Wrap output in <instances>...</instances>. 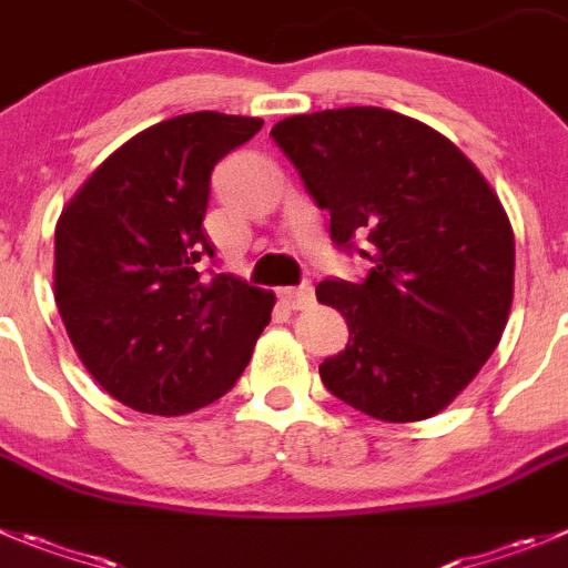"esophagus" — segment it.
I'll return each mask as SVG.
<instances>
[{
  "mask_svg": "<svg viewBox=\"0 0 568 568\" xmlns=\"http://www.w3.org/2000/svg\"><path fill=\"white\" fill-rule=\"evenodd\" d=\"M280 302L291 311H305L314 305V285H300V288H280Z\"/></svg>",
  "mask_w": 568,
  "mask_h": 568,
  "instance_id": "1",
  "label": "esophagus"
}]
</instances>
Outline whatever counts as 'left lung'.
I'll use <instances>...</instances> for the list:
<instances>
[{"instance_id": "left-lung-1", "label": "left lung", "mask_w": 568, "mask_h": 568, "mask_svg": "<svg viewBox=\"0 0 568 568\" xmlns=\"http://www.w3.org/2000/svg\"><path fill=\"white\" fill-rule=\"evenodd\" d=\"M272 136L331 212L333 241L369 243L367 280L316 285L349 331L320 364L325 386L375 420L439 415L510 316L516 241L499 195L448 136L389 109L285 116Z\"/></svg>"}]
</instances>
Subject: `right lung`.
<instances>
[{"label":"right lung","mask_w":568,"mask_h":568,"mask_svg":"<svg viewBox=\"0 0 568 568\" xmlns=\"http://www.w3.org/2000/svg\"><path fill=\"white\" fill-rule=\"evenodd\" d=\"M263 129L257 116L193 111L116 148L55 224V305L83 367L114 400L176 417L210 406L246 369L272 291L199 277L212 252V168Z\"/></svg>","instance_id":"add662e5"}]
</instances>
